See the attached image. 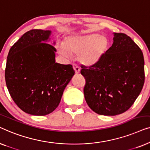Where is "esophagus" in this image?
I'll use <instances>...</instances> for the list:
<instances>
[{
	"instance_id": "esophagus-1",
	"label": "esophagus",
	"mask_w": 150,
	"mask_h": 150,
	"mask_svg": "<svg viewBox=\"0 0 150 150\" xmlns=\"http://www.w3.org/2000/svg\"><path fill=\"white\" fill-rule=\"evenodd\" d=\"M73 69H74L76 74H79L81 71V69H80L79 66L76 64H73Z\"/></svg>"
}]
</instances>
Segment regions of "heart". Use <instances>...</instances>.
I'll return each mask as SVG.
<instances>
[{
	"instance_id": "obj_1",
	"label": "heart",
	"mask_w": 150,
	"mask_h": 150,
	"mask_svg": "<svg viewBox=\"0 0 150 150\" xmlns=\"http://www.w3.org/2000/svg\"><path fill=\"white\" fill-rule=\"evenodd\" d=\"M107 42L100 35L84 36H70L65 39L63 45H59L58 51L64 56L78 54L82 64L91 66L100 60L105 52Z\"/></svg>"
}]
</instances>
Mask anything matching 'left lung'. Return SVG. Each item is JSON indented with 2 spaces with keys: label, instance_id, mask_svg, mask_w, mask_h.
<instances>
[{
  "label": "left lung",
  "instance_id": "obj_1",
  "mask_svg": "<svg viewBox=\"0 0 150 150\" xmlns=\"http://www.w3.org/2000/svg\"><path fill=\"white\" fill-rule=\"evenodd\" d=\"M84 95L96 113L114 116L126 112L140 94L145 82L144 58L130 37L115 33L113 44L97 63L81 66Z\"/></svg>",
  "mask_w": 150,
  "mask_h": 150
}]
</instances>
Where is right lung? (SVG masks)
Returning <instances> with one entry per match:
<instances>
[{
	"instance_id": "1",
	"label": "right lung",
	"mask_w": 150,
	"mask_h": 150,
	"mask_svg": "<svg viewBox=\"0 0 150 150\" xmlns=\"http://www.w3.org/2000/svg\"><path fill=\"white\" fill-rule=\"evenodd\" d=\"M50 30L26 32L10 48L5 81L14 102L22 110L44 116L56 109L75 71L71 65L55 63L56 49L44 42Z\"/></svg>"
}]
</instances>
